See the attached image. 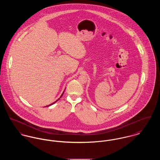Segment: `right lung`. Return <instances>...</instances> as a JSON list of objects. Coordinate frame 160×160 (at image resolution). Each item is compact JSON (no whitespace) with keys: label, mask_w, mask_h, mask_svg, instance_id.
Segmentation results:
<instances>
[{"label":"right lung","mask_w":160,"mask_h":160,"mask_svg":"<svg viewBox=\"0 0 160 160\" xmlns=\"http://www.w3.org/2000/svg\"><path fill=\"white\" fill-rule=\"evenodd\" d=\"M63 93H64V92H63ZM63 93H62V94H63ZM62 95H61V96H62ZM61 97H60V98H61ZM59 99H58V100H57V101H56V102H53V104H50V106H51V105H52V104H54V103H55V102H57V101H58V100H59Z\"/></svg>","instance_id":"obj_1"}]
</instances>
